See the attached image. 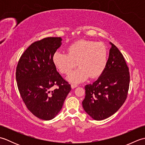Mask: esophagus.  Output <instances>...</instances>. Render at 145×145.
<instances>
[{
    "label": "esophagus",
    "instance_id": "1",
    "mask_svg": "<svg viewBox=\"0 0 145 145\" xmlns=\"http://www.w3.org/2000/svg\"><path fill=\"white\" fill-rule=\"evenodd\" d=\"M78 85L76 84H71V87H72V88H75L76 87H77Z\"/></svg>",
    "mask_w": 145,
    "mask_h": 145
}]
</instances>
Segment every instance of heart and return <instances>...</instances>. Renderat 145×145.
Returning <instances> with one entry per match:
<instances>
[{"label": "heart", "instance_id": "1", "mask_svg": "<svg viewBox=\"0 0 145 145\" xmlns=\"http://www.w3.org/2000/svg\"><path fill=\"white\" fill-rule=\"evenodd\" d=\"M52 60L57 69L65 74L77 63L78 69L70 72L67 78L70 82L80 83L88 76L96 78L102 73L107 64L108 52L103 44L81 40L69 45L67 54L55 52Z\"/></svg>", "mask_w": 145, "mask_h": 145}]
</instances>
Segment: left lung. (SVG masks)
Here are the masks:
<instances>
[{"label": "left lung", "instance_id": "8db88e82", "mask_svg": "<svg viewBox=\"0 0 145 145\" xmlns=\"http://www.w3.org/2000/svg\"><path fill=\"white\" fill-rule=\"evenodd\" d=\"M106 66L93 84L85 85L82 105L95 120H102L115 114L126 100L130 85V73L125 58L116 46L110 42Z\"/></svg>", "mask_w": 145, "mask_h": 145}]
</instances>
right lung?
I'll list each match as a JSON object with an SVG mask.
<instances>
[{"instance_id": "add662e5", "label": "right lung", "mask_w": 145, "mask_h": 145, "mask_svg": "<svg viewBox=\"0 0 145 145\" xmlns=\"http://www.w3.org/2000/svg\"><path fill=\"white\" fill-rule=\"evenodd\" d=\"M61 40V37H47L35 42L17 64L16 80L20 96L30 112L44 120L58 115L71 90L70 85L57 72L52 60ZM55 85L59 88L54 90Z\"/></svg>"}]
</instances>
